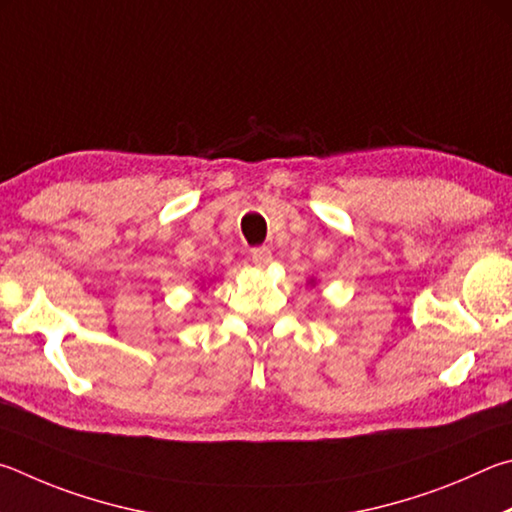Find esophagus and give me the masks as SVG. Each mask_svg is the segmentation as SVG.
<instances>
[{"label":"esophagus","instance_id":"1","mask_svg":"<svg viewBox=\"0 0 512 512\" xmlns=\"http://www.w3.org/2000/svg\"><path fill=\"white\" fill-rule=\"evenodd\" d=\"M251 263H254L258 270H265V267L272 263V251L267 249V247L251 249Z\"/></svg>","mask_w":512,"mask_h":512}]
</instances>
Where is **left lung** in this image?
I'll list each match as a JSON object with an SVG mask.
<instances>
[{
    "instance_id": "1",
    "label": "left lung",
    "mask_w": 512,
    "mask_h": 512,
    "mask_svg": "<svg viewBox=\"0 0 512 512\" xmlns=\"http://www.w3.org/2000/svg\"><path fill=\"white\" fill-rule=\"evenodd\" d=\"M308 285H310V288H315L317 281H315V279H308Z\"/></svg>"
}]
</instances>
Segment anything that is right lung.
Listing matches in <instances>:
<instances>
[{
  "label": "right lung",
  "instance_id": "right-lung-1",
  "mask_svg": "<svg viewBox=\"0 0 512 512\" xmlns=\"http://www.w3.org/2000/svg\"><path fill=\"white\" fill-rule=\"evenodd\" d=\"M211 281H213V279H209V281H202V283H200V288H204V285H209Z\"/></svg>",
  "mask_w": 512,
  "mask_h": 512
}]
</instances>
